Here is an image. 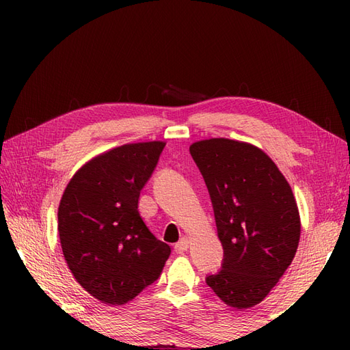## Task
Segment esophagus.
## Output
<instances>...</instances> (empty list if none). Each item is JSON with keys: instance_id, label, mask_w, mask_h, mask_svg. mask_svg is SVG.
<instances>
[{"instance_id": "obj_1", "label": "esophagus", "mask_w": 350, "mask_h": 350, "mask_svg": "<svg viewBox=\"0 0 350 350\" xmlns=\"http://www.w3.org/2000/svg\"><path fill=\"white\" fill-rule=\"evenodd\" d=\"M188 247H189V241L187 239V237H182V239L174 245V251H176V252H179V254H180V252H185V251H187V250H188Z\"/></svg>"}]
</instances>
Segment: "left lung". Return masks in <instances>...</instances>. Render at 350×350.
<instances>
[{"label": "left lung", "instance_id": "8db88e82", "mask_svg": "<svg viewBox=\"0 0 350 350\" xmlns=\"http://www.w3.org/2000/svg\"><path fill=\"white\" fill-rule=\"evenodd\" d=\"M213 206L224 250L206 282L234 308L262 302L296 254L301 221L290 185L260 148L227 138L189 147Z\"/></svg>", "mask_w": 350, "mask_h": 350}]
</instances>
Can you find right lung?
I'll return each mask as SVG.
<instances>
[{"instance_id": "right-lung-1", "label": "right lung", "mask_w": 350, "mask_h": 350, "mask_svg": "<svg viewBox=\"0 0 350 350\" xmlns=\"http://www.w3.org/2000/svg\"><path fill=\"white\" fill-rule=\"evenodd\" d=\"M165 147L124 144L87 162L58 206V234L73 277L96 299L122 306L161 277L171 248L138 212L139 192Z\"/></svg>"}]
</instances>
